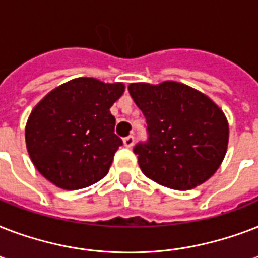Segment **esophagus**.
<instances>
[{
    "label": "esophagus",
    "instance_id": "obj_1",
    "mask_svg": "<svg viewBox=\"0 0 258 258\" xmlns=\"http://www.w3.org/2000/svg\"><path fill=\"white\" fill-rule=\"evenodd\" d=\"M134 142H135V139H134L133 135H128V137H125L124 139H123V143H124L125 147H133Z\"/></svg>",
    "mask_w": 258,
    "mask_h": 258
}]
</instances>
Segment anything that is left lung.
<instances>
[{"instance_id":"left-lung-1","label":"left lung","mask_w":258,"mask_h":258,"mask_svg":"<svg viewBox=\"0 0 258 258\" xmlns=\"http://www.w3.org/2000/svg\"><path fill=\"white\" fill-rule=\"evenodd\" d=\"M128 92L147 123V141L134 147L143 174L174 190L208 180L228 149L224 112L204 93L180 83H135Z\"/></svg>"}]
</instances>
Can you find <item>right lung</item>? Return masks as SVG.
I'll return each mask as SVG.
<instances>
[{
  "label": "right lung",
  "mask_w": 258,
  "mask_h": 258,
  "mask_svg": "<svg viewBox=\"0 0 258 258\" xmlns=\"http://www.w3.org/2000/svg\"><path fill=\"white\" fill-rule=\"evenodd\" d=\"M124 92L121 83L79 78L49 92L30 113L26 149L40 174L66 190L104 178L123 145L109 108Z\"/></svg>",
  "instance_id": "right-lung-1"
}]
</instances>
